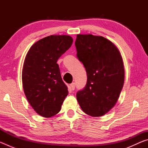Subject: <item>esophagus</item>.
I'll return each mask as SVG.
<instances>
[{"mask_svg":"<svg viewBox=\"0 0 148 148\" xmlns=\"http://www.w3.org/2000/svg\"><path fill=\"white\" fill-rule=\"evenodd\" d=\"M71 88L72 91H74L75 89V83H72L71 84Z\"/></svg>","mask_w":148,"mask_h":148,"instance_id":"obj_1","label":"esophagus"}]
</instances>
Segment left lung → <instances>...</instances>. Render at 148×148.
<instances>
[{
  "label": "left lung",
  "mask_w": 148,
  "mask_h": 148,
  "mask_svg": "<svg viewBox=\"0 0 148 148\" xmlns=\"http://www.w3.org/2000/svg\"><path fill=\"white\" fill-rule=\"evenodd\" d=\"M75 46L87 75L86 87L76 94L77 102L89 116H104L116 104L123 87L121 53L113 42L91 34H77Z\"/></svg>",
  "instance_id": "8db88e82"
}]
</instances>
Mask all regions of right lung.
Listing matches in <instances>:
<instances>
[{
  "instance_id": "right-lung-1",
  "label": "right lung",
  "mask_w": 148,
  "mask_h": 148,
  "mask_svg": "<svg viewBox=\"0 0 148 148\" xmlns=\"http://www.w3.org/2000/svg\"><path fill=\"white\" fill-rule=\"evenodd\" d=\"M72 42L69 35H51L35 42L25 58L22 70L25 95L34 111L44 117L58 114L68 95L57 62Z\"/></svg>"
}]
</instances>
